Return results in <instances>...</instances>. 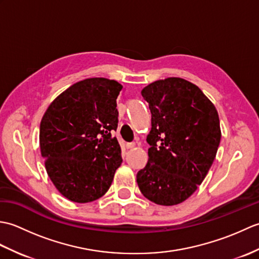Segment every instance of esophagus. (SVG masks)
<instances>
[{"label": "esophagus", "instance_id": "34e87169", "mask_svg": "<svg viewBox=\"0 0 259 259\" xmlns=\"http://www.w3.org/2000/svg\"><path fill=\"white\" fill-rule=\"evenodd\" d=\"M135 147H136L135 142H130V144H126V145H125L126 149H133V148H135Z\"/></svg>", "mask_w": 259, "mask_h": 259}]
</instances>
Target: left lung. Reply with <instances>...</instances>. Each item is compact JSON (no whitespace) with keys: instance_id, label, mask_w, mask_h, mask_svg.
Instances as JSON below:
<instances>
[{"instance_id":"1","label":"left lung","mask_w":259,"mask_h":259,"mask_svg":"<svg viewBox=\"0 0 259 259\" xmlns=\"http://www.w3.org/2000/svg\"><path fill=\"white\" fill-rule=\"evenodd\" d=\"M149 103L148 163L137 174L147 199L161 206L185 201L197 190L216 157L222 138L213 103L181 78L158 80L141 91Z\"/></svg>"}]
</instances>
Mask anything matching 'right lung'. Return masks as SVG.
<instances>
[{
	"instance_id": "obj_1",
	"label": "right lung",
	"mask_w": 259,
	"mask_h": 259,
	"mask_svg": "<svg viewBox=\"0 0 259 259\" xmlns=\"http://www.w3.org/2000/svg\"><path fill=\"white\" fill-rule=\"evenodd\" d=\"M119 82L90 78L51 102L40 124V149L48 176L67 199L85 203L102 197L122 158L112 130L118 126Z\"/></svg>"
}]
</instances>
